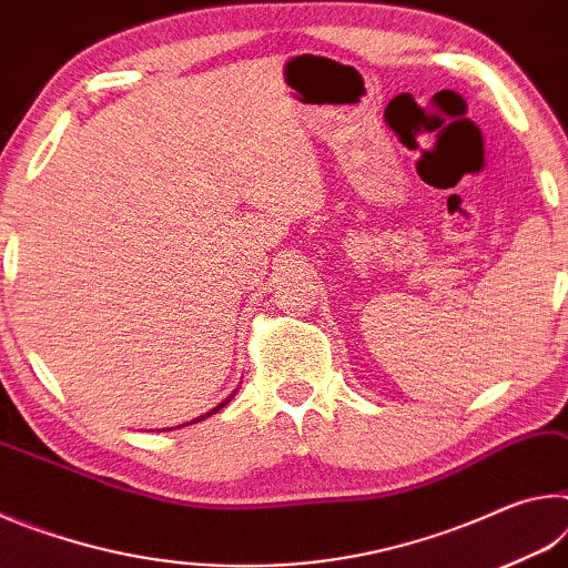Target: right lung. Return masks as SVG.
Returning <instances> with one entry per match:
<instances>
[{
    "label": "right lung",
    "instance_id": "right-lung-1",
    "mask_svg": "<svg viewBox=\"0 0 568 568\" xmlns=\"http://www.w3.org/2000/svg\"><path fill=\"white\" fill-rule=\"evenodd\" d=\"M223 406H225V403H220V406H217L215 410H220V408H223ZM215 410H210V413H207V416H213V413H215ZM203 418H205V416H203ZM203 418H197V420H203Z\"/></svg>",
    "mask_w": 568,
    "mask_h": 568
}]
</instances>
